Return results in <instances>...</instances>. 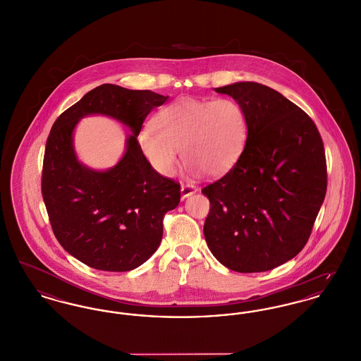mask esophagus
I'll list each match as a JSON object with an SVG mask.
<instances>
[{
  "mask_svg": "<svg viewBox=\"0 0 361 361\" xmlns=\"http://www.w3.org/2000/svg\"><path fill=\"white\" fill-rule=\"evenodd\" d=\"M196 191H197V188H196L195 185H192V184L181 185V196H183V199L191 196V195H193Z\"/></svg>",
  "mask_w": 361,
  "mask_h": 361,
  "instance_id": "34e87169",
  "label": "esophagus"
}]
</instances>
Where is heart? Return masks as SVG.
Instances as JSON below:
<instances>
[{
  "label": "heart",
  "mask_w": 361,
  "mask_h": 361,
  "mask_svg": "<svg viewBox=\"0 0 361 361\" xmlns=\"http://www.w3.org/2000/svg\"><path fill=\"white\" fill-rule=\"evenodd\" d=\"M155 127L142 128L137 142L151 166L166 177L176 171L178 149L192 173L219 176L233 166L247 137L245 113L229 98H181L158 113Z\"/></svg>",
  "instance_id": "obj_1"
}]
</instances>
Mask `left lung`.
<instances>
[{
	"mask_svg": "<svg viewBox=\"0 0 361 361\" xmlns=\"http://www.w3.org/2000/svg\"><path fill=\"white\" fill-rule=\"evenodd\" d=\"M247 117L233 168L202 190L210 200L203 233L215 259L237 273L269 271L307 244L327 190L324 147L311 117L264 85L215 88Z\"/></svg>",
	"mask_w": 361,
	"mask_h": 361,
	"instance_id": "obj_1",
	"label": "left lung"
}]
</instances>
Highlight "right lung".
Wrapping results in <instances>:
<instances>
[{
	"label": "right lung",
	"instance_id": "right-lung-1",
	"mask_svg": "<svg viewBox=\"0 0 361 361\" xmlns=\"http://www.w3.org/2000/svg\"><path fill=\"white\" fill-rule=\"evenodd\" d=\"M168 98L99 85L66 109L49 133L42 196L50 225L65 251L92 269L121 273L143 264L161 244L164 215L180 203V184L154 170L137 142L149 111ZM90 114L109 115L133 130L123 158L104 172L80 164L73 147V130Z\"/></svg>",
	"mask_w": 361,
	"mask_h": 361
}]
</instances>
